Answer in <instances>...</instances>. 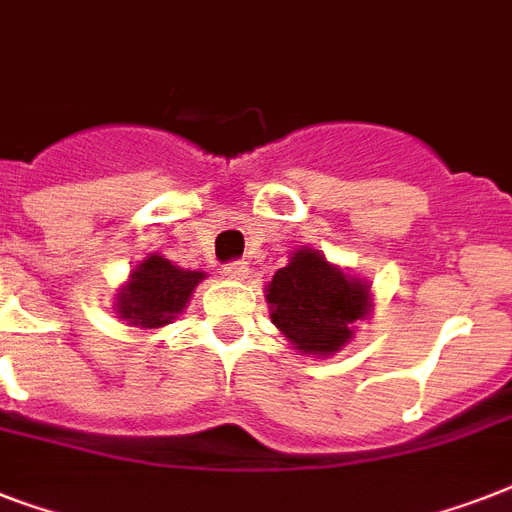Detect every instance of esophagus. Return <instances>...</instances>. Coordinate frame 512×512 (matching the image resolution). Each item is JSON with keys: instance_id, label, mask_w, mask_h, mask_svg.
<instances>
[{"instance_id": "esophagus-1", "label": "esophagus", "mask_w": 512, "mask_h": 512, "mask_svg": "<svg viewBox=\"0 0 512 512\" xmlns=\"http://www.w3.org/2000/svg\"><path fill=\"white\" fill-rule=\"evenodd\" d=\"M223 273L233 281H244L249 276V265L241 263V260L239 263H228V265H223Z\"/></svg>"}]
</instances>
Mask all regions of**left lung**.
Instances as JSON below:
<instances>
[{
	"label": "left lung",
	"instance_id": "8db88e82",
	"mask_svg": "<svg viewBox=\"0 0 512 512\" xmlns=\"http://www.w3.org/2000/svg\"><path fill=\"white\" fill-rule=\"evenodd\" d=\"M271 321L303 356L329 358L356 337L372 313V284L329 263L321 249L300 247L265 284Z\"/></svg>",
	"mask_w": 512,
	"mask_h": 512
}]
</instances>
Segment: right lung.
<instances>
[{
  "mask_svg": "<svg viewBox=\"0 0 512 512\" xmlns=\"http://www.w3.org/2000/svg\"><path fill=\"white\" fill-rule=\"evenodd\" d=\"M207 279L204 271H185L159 252H151L130 271L114 295V311L130 327L162 329L188 308L193 289Z\"/></svg>",
  "mask_w": 512,
  "mask_h": 512,
  "instance_id": "1",
  "label": "right lung"
}]
</instances>
